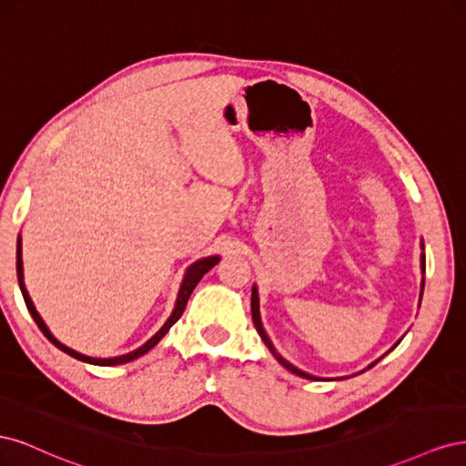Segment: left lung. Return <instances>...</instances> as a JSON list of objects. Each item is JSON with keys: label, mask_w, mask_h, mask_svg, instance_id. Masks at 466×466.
I'll list each match as a JSON object with an SVG mask.
<instances>
[{"label": "left lung", "mask_w": 466, "mask_h": 466, "mask_svg": "<svg viewBox=\"0 0 466 466\" xmlns=\"http://www.w3.org/2000/svg\"><path fill=\"white\" fill-rule=\"evenodd\" d=\"M420 247H421V255H420V270H421V284H420V303H421V295H424V284H426V278H424V274H426V255H424V241L420 243ZM420 307V305H418ZM250 311H252V322H255V329H257V332L260 334V338H262V342L266 344V348L272 351V356L284 365V368L288 370V371H291V373H295V375H299V377H303V379H311V380H317V379H322V377H317V375H311V373H307V371H303V370H299V368H295L293 363H289L284 356L279 354V351L274 348V344H272V340H270V336L266 334V330H264V327H262V319H260V298H258V288H257V284L252 286V293H250ZM406 336V334H404ZM402 336V338H404ZM400 338V340H402ZM400 340H397V344H394L389 351H392L394 348H397L399 344H400ZM389 351H385L383 356L380 358H377L375 361H371L368 368H363L361 371H358V373H354V375H360V373H363V371H368V370H371L375 363H379L380 360H383ZM354 375H348V377H354ZM334 379H346V377H334Z\"/></svg>", "instance_id": "1"}]
</instances>
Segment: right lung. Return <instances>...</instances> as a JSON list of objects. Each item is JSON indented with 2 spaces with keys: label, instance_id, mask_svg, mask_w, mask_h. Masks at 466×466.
Wrapping results in <instances>:
<instances>
[{
  "label": "right lung",
  "instance_id": "add662e5",
  "mask_svg": "<svg viewBox=\"0 0 466 466\" xmlns=\"http://www.w3.org/2000/svg\"><path fill=\"white\" fill-rule=\"evenodd\" d=\"M219 260H221V257H219V255H214V257H206V258L196 260V262H192V264L187 268L185 278H182V284H180V288H178V295H177V301H175V309H173L171 317H168V319L165 320L163 327H161L157 332H155L146 344H142L139 348H136L134 351H130V354H124V356H116V358H91V356L81 354V351H77V350H74V348H69V346L62 344V342L58 340V338H56V336L50 332V329L46 327V322L42 320V317H40V313L36 311V307H35V303H33V299H31V295H29V291H26V286H25L21 235L17 237V279H19V288H21V293H23L25 305H26V309H29L31 317L35 319L36 327L42 330V334H45L56 348L62 350V351H66L67 356H72V358H76V360H79V361L93 363V365H120V363H128V361L137 360L139 356L147 354V351H149L153 346H157L161 338L168 332V329H171L173 324L182 317V313H185V307H187V303H188V298L192 295L194 288L198 286V281H200V279L204 278V274H206V272H209L211 268H214Z\"/></svg>",
  "mask_w": 466,
  "mask_h": 466
}]
</instances>
